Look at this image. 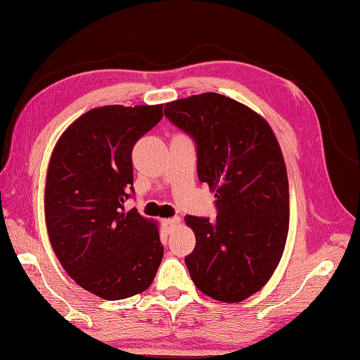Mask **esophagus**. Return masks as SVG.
<instances>
[{"instance_id": "esophagus-1", "label": "esophagus", "mask_w": 360, "mask_h": 360, "mask_svg": "<svg viewBox=\"0 0 360 360\" xmlns=\"http://www.w3.org/2000/svg\"><path fill=\"white\" fill-rule=\"evenodd\" d=\"M179 218L178 216H174V218H169V219H164L162 222H164V225L167 229H172V227H174V225H178L179 224Z\"/></svg>"}]
</instances>
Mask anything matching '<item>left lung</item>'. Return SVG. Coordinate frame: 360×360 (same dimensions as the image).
I'll use <instances>...</instances> for the list:
<instances>
[{
    "label": "left lung",
    "instance_id": "obj_1",
    "mask_svg": "<svg viewBox=\"0 0 360 360\" xmlns=\"http://www.w3.org/2000/svg\"><path fill=\"white\" fill-rule=\"evenodd\" d=\"M164 115L195 139L198 178L214 190L216 219L186 216L195 250L186 265L195 285L221 302L261 290L278 266L290 222L287 167L261 115L219 94L167 103Z\"/></svg>",
    "mask_w": 360,
    "mask_h": 360
}]
</instances>
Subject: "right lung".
<instances>
[{"label": "right lung", "mask_w": 360, "mask_h": 360, "mask_svg": "<svg viewBox=\"0 0 360 360\" xmlns=\"http://www.w3.org/2000/svg\"><path fill=\"white\" fill-rule=\"evenodd\" d=\"M161 118L162 104L91 108L67 127L50 158V244L78 285L107 300L146 291L162 261L158 225L124 208L133 193V146Z\"/></svg>", "instance_id": "obj_1"}]
</instances>
